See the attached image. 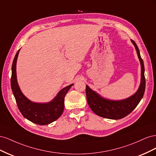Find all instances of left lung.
Returning a JSON list of instances; mask_svg holds the SVG:
<instances>
[{"label":"left lung","mask_w":156,"mask_h":156,"mask_svg":"<svg viewBox=\"0 0 156 156\" xmlns=\"http://www.w3.org/2000/svg\"><path fill=\"white\" fill-rule=\"evenodd\" d=\"M131 41L135 46L140 63L141 77L139 87L137 91L129 98L121 100H111L103 98L87 85L86 95L88 104L92 111L98 116L112 120L121 119L133 111L143 97L146 85L144 62L137 45L133 40H131Z\"/></svg>","instance_id":"1"}]
</instances>
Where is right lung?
<instances>
[{
    "label": "right lung",
    "mask_w": 156,
    "mask_h": 156,
    "mask_svg": "<svg viewBox=\"0 0 156 156\" xmlns=\"http://www.w3.org/2000/svg\"><path fill=\"white\" fill-rule=\"evenodd\" d=\"M20 49L17 52L12 67L11 87L19 110L25 119L39 125H47L57 120L64 108V98L73 84L62 88L57 95L48 103H35L29 100L19 87L16 74V63Z\"/></svg>",
    "instance_id": "obj_1"
}]
</instances>
